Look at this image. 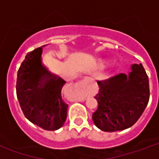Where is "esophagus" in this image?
Returning a JSON list of instances; mask_svg holds the SVG:
<instances>
[{
	"mask_svg": "<svg viewBox=\"0 0 159 159\" xmlns=\"http://www.w3.org/2000/svg\"><path fill=\"white\" fill-rule=\"evenodd\" d=\"M83 87H84V81H81V82L78 83V88H80V89H83Z\"/></svg>",
	"mask_w": 159,
	"mask_h": 159,
	"instance_id": "34e87169",
	"label": "esophagus"
}]
</instances>
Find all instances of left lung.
I'll list each match as a JSON object with an SVG mask.
<instances>
[{
	"mask_svg": "<svg viewBox=\"0 0 159 159\" xmlns=\"http://www.w3.org/2000/svg\"><path fill=\"white\" fill-rule=\"evenodd\" d=\"M97 83L98 108L92 116L96 127L114 132L136 123L150 98L148 76L142 65L134 64L129 74L120 73Z\"/></svg>",
	"mask_w": 159,
	"mask_h": 159,
	"instance_id": "8db88e82",
	"label": "left lung"
}]
</instances>
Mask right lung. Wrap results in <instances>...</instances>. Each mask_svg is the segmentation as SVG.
Here are the masks:
<instances>
[{"label":"right lung","mask_w":159,"mask_h":159,"mask_svg":"<svg viewBox=\"0 0 159 159\" xmlns=\"http://www.w3.org/2000/svg\"><path fill=\"white\" fill-rule=\"evenodd\" d=\"M42 48L28 52L18 70L16 93L27 119L45 130L59 129L67 117L68 105L61 89L66 81L42 64Z\"/></svg>","instance_id":"obj_1"}]
</instances>
